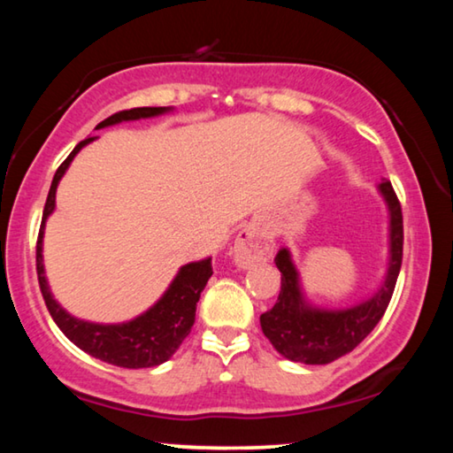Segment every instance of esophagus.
<instances>
[{
  "instance_id": "obj_1",
  "label": "esophagus",
  "mask_w": 453,
  "mask_h": 453,
  "mask_svg": "<svg viewBox=\"0 0 453 453\" xmlns=\"http://www.w3.org/2000/svg\"><path fill=\"white\" fill-rule=\"evenodd\" d=\"M234 262L237 267H251L259 262H267L272 257L273 243L270 235L262 232L259 227H245L237 234L234 242Z\"/></svg>"
}]
</instances>
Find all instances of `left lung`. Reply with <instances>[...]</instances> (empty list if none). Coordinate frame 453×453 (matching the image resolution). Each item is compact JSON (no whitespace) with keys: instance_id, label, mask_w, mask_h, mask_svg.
<instances>
[{"instance_id":"left-lung-1","label":"left lung","mask_w":453,"mask_h":453,"mask_svg":"<svg viewBox=\"0 0 453 453\" xmlns=\"http://www.w3.org/2000/svg\"><path fill=\"white\" fill-rule=\"evenodd\" d=\"M380 191L389 210V265L386 281L370 300L348 310L311 308L302 294L300 275L289 251L283 248L275 256V265L281 272V289L273 308L259 316V324L272 346L291 362L332 364L357 348L386 313L402 267L403 218L392 183L383 180Z\"/></svg>"}]
</instances>
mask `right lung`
<instances>
[{
  "instance_id": "right-lung-1",
  "label": "right lung",
  "mask_w": 453,
  "mask_h": 453,
  "mask_svg": "<svg viewBox=\"0 0 453 453\" xmlns=\"http://www.w3.org/2000/svg\"><path fill=\"white\" fill-rule=\"evenodd\" d=\"M165 111H170V107H134V110L113 113V116L104 119L96 129L119 124V121L153 118ZM94 140L96 137H88V140L75 145L73 151L67 156L65 162L58 167L56 175H53L50 194L48 199H45L40 235H37V280H40L42 296L53 321H56L61 332L67 335V340H72L80 349L97 359H102L105 364L118 367H129V370L153 367L167 362V359L175 354V349L181 346V342L189 335L191 326H194L196 321V305L199 302V296H202L205 283H208L213 273L211 257L183 265L178 275H175V280L172 281V286L167 288L162 297H159V302L153 303L148 311L142 313V316H137L132 321H126V324H89V321L70 316V313L61 308V305L53 300L43 272V227L45 219H48L53 208H56V189L59 180L64 178V173L67 167H70L75 153H78L83 145H88Z\"/></svg>"
}]
</instances>
